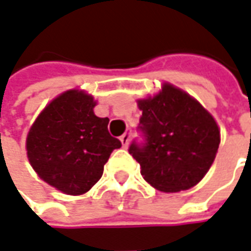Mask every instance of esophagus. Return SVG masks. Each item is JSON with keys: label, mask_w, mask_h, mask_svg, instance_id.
Listing matches in <instances>:
<instances>
[{"label": "esophagus", "mask_w": 251, "mask_h": 251, "mask_svg": "<svg viewBox=\"0 0 251 251\" xmlns=\"http://www.w3.org/2000/svg\"><path fill=\"white\" fill-rule=\"evenodd\" d=\"M130 134H132V130H129V129H127V130H126L125 133H124V134H122V136H121V143H122V146H124V147H127V144H129V140H130Z\"/></svg>", "instance_id": "34e87169"}]
</instances>
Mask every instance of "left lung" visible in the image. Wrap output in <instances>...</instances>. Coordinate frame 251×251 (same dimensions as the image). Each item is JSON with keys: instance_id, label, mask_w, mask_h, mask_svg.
<instances>
[{"instance_id": "left-lung-1", "label": "left lung", "mask_w": 251, "mask_h": 251, "mask_svg": "<svg viewBox=\"0 0 251 251\" xmlns=\"http://www.w3.org/2000/svg\"><path fill=\"white\" fill-rule=\"evenodd\" d=\"M137 130L129 154L141 176L162 192H178L198 184L210 169L220 144L216 121L195 99L165 83L159 95L139 101Z\"/></svg>"}]
</instances>
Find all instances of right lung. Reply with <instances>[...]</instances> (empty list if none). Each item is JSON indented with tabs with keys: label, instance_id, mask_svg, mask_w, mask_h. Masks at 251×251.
I'll use <instances>...</instances> for the list:
<instances>
[{
	"label": "right lung",
	"instance_id": "1",
	"mask_svg": "<svg viewBox=\"0 0 251 251\" xmlns=\"http://www.w3.org/2000/svg\"><path fill=\"white\" fill-rule=\"evenodd\" d=\"M93 97L68 90L56 97L31 126L27 156L41 178L68 195L85 194L122 144L108 132V118L93 112Z\"/></svg>",
	"mask_w": 251,
	"mask_h": 251
}]
</instances>
